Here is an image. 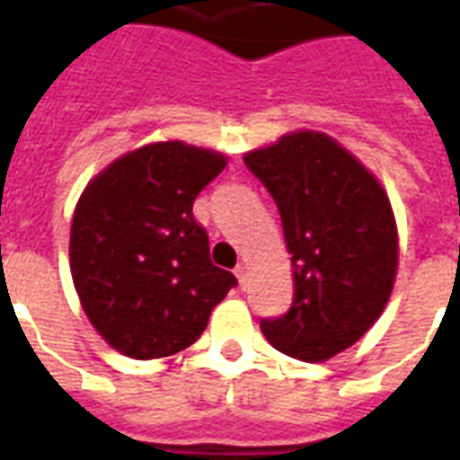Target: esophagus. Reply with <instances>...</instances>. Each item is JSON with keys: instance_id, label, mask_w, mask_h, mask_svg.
I'll return each instance as SVG.
<instances>
[{"instance_id": "obj_1", "label": "esophagus", "mask_w": 460, "mask_h": 460, "mask_svg": "<svg viewBox=\"0 0 460 460\" xmlns=\"http://www.w3.org/2000/svg\"><path fill=\"white\" fill-rule=\"evenodd\" d=\"M246 276H249V266H246V263H239V266H236V279H239L241 286L246 283Z\"/></svg>"}]
</instances>
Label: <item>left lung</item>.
Instances as JSON below:
<instances>
[{"mask_svg": "<svg viewBox=\"0 0 460 460\" xmlns=\"http://www.w3.org/2000/svg\"><path fill=\"white\" fill-rule=\"evenodd\" d=\"M243 162L279 204L293 266V305L261 330L283 355L325 362L355 345L389 303L399 269L392 201L325 132H286Z\"/></svg>", "mask_w": 460, "mask_h": 460, "instance_id": "left-lung-1", "label": "left lung"}]
</instances>
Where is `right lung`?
Returning a JSON list of instances; mask_svg holds the SVG:
<instances>
[{
    "mask_svg": "<svg viewBox=\"0 0 460 460\" xmlns=\"http://www.w3.org/2000/svg\"><path fill=\"white\" fill-rule=\"evenodd\" d=\"M226 167L181 140L142 145L85 184L71 221V276L95 332L132 359L177 355L236 286L209 261L191 204Z\"/></svg>",
    "mask_w": 460,
    "mask_h": 460,
    "instance_id": "right-lung-1",
    "label": "right lung"
}]
</instances>
